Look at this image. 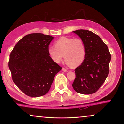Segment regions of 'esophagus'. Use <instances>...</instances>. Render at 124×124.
Returning <instances> with one entry per match:
<instances>
[{
  "label": "esophagus",
  "instance_id": "34e87169",
  "mask_svg": "<svg viewBox=\"0 0 124 124\" xmlns=\"http://www.w3.org/2000/svg\"><path fill=\"white\" fill-rule=\"evenodd\" d=\"M62 70L63 71V72H67V69H66V68H62Z\"/></svg>",
  "mask_w": 124,
  "mask_h": 124
}]
</instances>
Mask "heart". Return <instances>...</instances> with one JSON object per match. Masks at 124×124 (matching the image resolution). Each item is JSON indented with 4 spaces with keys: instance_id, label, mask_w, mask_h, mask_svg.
Instances as JSON below:
<instances>
[{
    "instance_id": "heart-1",
    "label": "heart",
    "mask_w": 124,
    "mask_h": 124,
    "mask_svg": "<svg viewBox=\"0 0 124 124\" xmlns=\"http://www.w3.org/2000/svg\"><path fill=\"white\" fill-rule=\"evenodd\" d=\"M54 46L49 47L48 52L56 63L61 62L64 57L66 63L70 67L75 68L82 63L85 58L86 47L80 38H61L56 42Z\"/></svg>"
}]
</instances>
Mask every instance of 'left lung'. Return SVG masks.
Returning a JSON list of instances; mask_svg holds the SVG:
<instances>
[{
  "instance_id": "1",
  "label": "left lung",
  "mask_w": 124,
  "mask_h": 124,
  "mask_svg": "<svg viewBox=\"0 0 124 124\" xmlns=\"http://www.w3.org/2000/svg\"><path fill=\"white\" fill-rule=\"evenodd\" d=\"M73 32L84 41L86 54L83 62L75 68L76 78L72 86L79 93H94L108 77L111 54L107 45L95 33L85 29H78Z\"/></svg>"
}]
</instances>
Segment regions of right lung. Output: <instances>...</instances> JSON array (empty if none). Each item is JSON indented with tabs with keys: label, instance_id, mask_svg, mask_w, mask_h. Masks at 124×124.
Returning <instances> with one entry per match:
<instances>
[{
	"label": "right lung",
	"instance_id": "right-lung-1",
	"mask_svg": "<svg viewBox=\"0 0 124 124\" xmlns=\"http://www.w3.org/2000/svg\"><path fill=\"white\" fill-rule=\"evenodd\" d=\"M51 35L32 33L20 40L10 54L12 79L26 95L37 97L49 92L55 75L62 67L49 56Z\"/></svg>",
	"mask_w": 124,
	"mask_h": 124
}]
</instances>
